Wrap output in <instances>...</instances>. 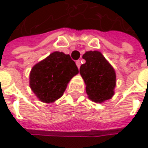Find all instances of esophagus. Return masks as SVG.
Returning <instances> with one entry per match:
<instances>
[{
  "label": "esophagus",
  "instance_id": "34e87169",
  "mask_svg": "<svg viewBox=\"0 0 148 148\" xmlns=\"http://www.w3.org/2000/svg\"><path fill=\"white\" fill-rule=\"evenodd\" d=\"M76 65H77V67H78V69H79V68H80V65H81V62H80V61H79V60H78V61H76Z\"/></svg>",
  "mask_w": 148,
  "mask_h": 148
}]
</instances>
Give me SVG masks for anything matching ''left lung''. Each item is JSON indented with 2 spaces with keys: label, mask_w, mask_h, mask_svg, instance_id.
<instances>
[{
  "label": "left lung",
  "mask_w": 148,
  "mask_h": 148,
  "mask_svg": "<svg viewBox=\"0 0 148 148\" xmlns=\"http://www.w3.org/2000/svg\"><path fill=\"white\" fill-rule=\"evenodd\" d=\"M86 63L79 69V74L86 84L88 98L96 103H102L114 95L116 73L99 51H86L83 55Z\"/></svg>",
  "instance_id": "1"
}]
</instances>
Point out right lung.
<instances>
[{
	"instance_id": "add662e5",
	"label": "right lung",
	"mask_w": 148,
	"mask_h": 148,
	"mask_svg": "<svg viewBox=\"0 0 148 148\" xmlns=\"http://www.w3.org/2000/svg\"><path fill=\"white\" fill-rule=\"evenodd\" d=\"M79 69L69 55L55 51L37 63L30 73V86L38 99L52 103L61 98Z\"/></svg>"
}]
</instances>
